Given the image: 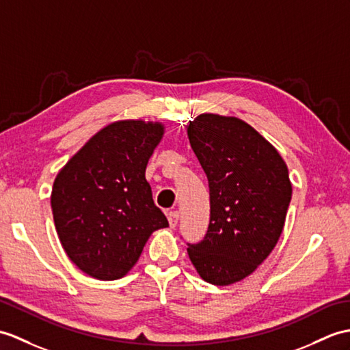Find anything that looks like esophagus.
Instances as JSON below:
<instances>
[{
  "mask_svg": "<svg viewBox=\"0 0 350 350\" xmlns=\"http://www.w3.org/2000/svg\"><path fill=\"white\" fill-rule=\"evenodd\" d=\"M177 222H178V212L173 210V212L168 213V224H170V226H172V228H174Z\"/></svg>",
  "mask_w": 350,
  "mask_h": 350,
  "instance_id": "esophagus-1",
  "label": "esophagus"
}]
</instances>
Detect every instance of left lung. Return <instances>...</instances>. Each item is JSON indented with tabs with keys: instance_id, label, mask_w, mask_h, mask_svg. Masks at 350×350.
<instances>
[{
	"instance_id": "8db88e82",
	"label": "left lung",
	"mask_w": 350,
	"mask_h": 350,
	"mask_svg": "<svg viewBox=\"0 0 350 350\" xmlns=\"http://www.w3.org/2000/svg\"><path fill=\"white\" fill-rule=\"evenodd\" d=\"M188 137L210 189L208 230L188 255L202 280L228 286L254 273L278 245L292 197L288 167L239 118L202 113L189 120Z\"/></svg>"
}]
</instances>
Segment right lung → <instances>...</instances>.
I'll list each match as a JSON object with an SVG mask.
<instances>
[{"label":"right lung","mask_w":350,"mask_h":350,"mask_svg":"<svg viewBox=\"0 0 350 350\" xmlns=\"http://www.w3.org/2000/svg\"><path fill=\"white\" fill-rule=\"evenodd\" d=\"M162 135L161 122H113L89 138L55 178L51 206L59 241L94 279L124 278L152 232L168 226L144 176Z\"/></svg>","instance_id":"add662e5"}]
</instances>
